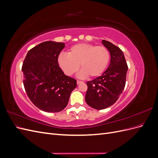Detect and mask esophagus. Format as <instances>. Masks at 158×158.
<instances>
[{
  "label": "esophagus",
  "instance_id": "obj_1",
  "mask_svg": "<svg viewBox=\"0 0 158 158\" xmlns=\"http://www.w3.org/2000/svg\"><path fill=\"white\" fill-rule=\"evenodd\" d=\"M77 82V84H78V85L83 83V82H82V81H79V80H77V82Z\"/></svg>",
  "mask_w": 158,
  "mask_h": 158
}]
</instances>
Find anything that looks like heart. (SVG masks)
<instances>
[{
  "instance_id": "1",
  "label": "heart",
  "mask_w": 158,
  "mask_h": 158,
  "mask_svg": "<svg viewBox=\"0 0 158 158\" xmlns=\"http://www.w3.org/2000/svg\"><path fill=\"white\" fill-rule=\"evenodd\" d=\"M110 59L109 52L106 47L90 44H78L73 46L69 54L62 53L58 57V63L66 75H73L80 68L82 70L80 77L88 76L95 78L106 70Z\"/></svg>"
}]
</instances>
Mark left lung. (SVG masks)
<instances>
[{"mask_svg":"<svg viewBox=\"0 0 158 158\" xmlns=\"http://www.w3.org/2000/svg\"><path fill=\"white\" fill-rule=\"evenodd\" d=\"M102 44L109 50L111 61L102 76L86 82L88 89L85 100L95 109L101 110L115 103L125 88L128 66L123 52L106 40Z\"/></svg>","mask_w":158,"mask_h":158,"instance_id":"8db88e82","label":"left lung"}]
</instances>
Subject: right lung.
<instances>
[{"label": "right lung", "instance_id": "obj_1", "mask_svg": "<svg viewBox=\"0 0 158 158\" xmlns=\"http://www.w3.org/2000/svg\"><path fill=\"white\" fill-rule=\"evenodd\" d=\"M65 44L45 41L27 53L22 70L27 96L35 106L48 113L61 111L67 106L76 80L66 76L59 67L58 57Z\"/></svg>", "mask_w": 158, "mask_h": 158}]
</instances>
